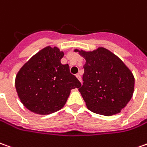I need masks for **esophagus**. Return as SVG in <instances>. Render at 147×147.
Masks as SVG:
<instances>
[{
    "mask_svg": "<svg viewBox=\"0 0 147 147\" xmlns=\"http://www.w3.org/2000/svg\"><path fill=\"white\" fill-rule=\"evenodd\" d=\"M76 77H77V78H78V79L82 82V78H81L80 74H76Z\"/></svg>",
    "mask_w": 147,
    "mask_h": 147,
    "instance_id": "34e87169",
    "label": "esophagus"
}]
</instances>
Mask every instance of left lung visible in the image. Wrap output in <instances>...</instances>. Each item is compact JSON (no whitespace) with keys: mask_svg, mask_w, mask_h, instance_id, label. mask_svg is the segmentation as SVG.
<instances>
[{"mask_svg":"<svg viewBox=\"0 0 147 147\" xmlns=\"http://www.w3.org/2000/svg\"><path fill=\"white\" fill-rule=\"evenodd\" d=\"M83 58V84L79 92L90 111L103 116L121 113L132 98L134 77L120 58L104 48L92 52L75 49Z\"/></svg>","mask_w":147,"mask_h":147,"instance_id":"1","label":"left lung"}]
</instances>
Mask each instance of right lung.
Returning <instances> with one entry per match:
<instances>
[{"label":"right lung","mask_w":147,"mask_h":147,"mask_svg":"<svg viewBox=\"0 0 147 147\" xmlns=\"http://www.w3.org/2000/svg\"><path fill=\"white\" fill-rule=\"evenodd\" d=\"M64 53L57 47H46L30 58L20 69L15 87L21 102L30 112L48 115L61 109L70 90L81 82L62 65Z\"/></svg>","instance_id":"right-lung-1"}]
</instances>
